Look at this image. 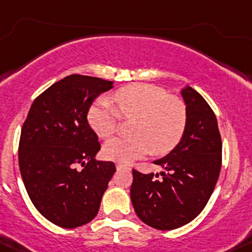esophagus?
Here are the masks:
<instances>
[{"instance_id":"34e87169","label":"esophagus","mask_w":252,"mask_h":252,"mask_svg":"<svg viewBox=\"0 0 252 252\" xmlns=\"http://www.w3.org/2000/svg\"><path fill=\"white\" fill-rule=\"evenodd\" d=\"M116 167H118V168H128V170H129L128 166L125 165V164H120V162H119V164H116Z\"/></svg>"}]
</instances>
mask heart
<instances>
[{"label":"heart","mask_w":252,"mask_h":252,"mask_svg":"<svg viewBox=\"0 0 252 252\" xmlns=\"http://www.w3.org/2000/svg\"><path fill=\"white\" fill-rule=\"evenodd\" d=\"M116 107L107 99L94 100L87 119L98 136L107 138L115 133L121 119H136L133 137H115L103 147L107 159L131 162L154 152L166 154L182 139L188 123V110L181 98L168 95L162 88L133 84L114 94Z\"/></svg>","instance_id":"1"}]
</instances>
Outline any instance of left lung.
I'll return each mask as SVG.
<instances>
[{
	"label": "left lung",
	"instance_id": "obj_1",
	"mask_svg": "<svg viewBox=\"0 0 252 252\" xmlns=\"http://www.w3.org/2000/svg\"><path fill=\"white\" fill-rule=\"evenodd\" d=\"M182 95L188 123L181 142L154 164L157 175L132 170L131 200L137 216L160 230L193 221L206 206L222 166V139L214 110L200 93L187 86Z\"/></svg>",
	"mask_w": 252,
	"mask_h": 252
}]
</instances>
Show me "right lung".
<instances>
[{"instance_id": "add662e5", "label": "right lung", "mask_w": 252, "mask_h": 252, "mask_svg": "<svg viewBox=\"0 0 252 252\" xmlns=\"http://www.w3.org/2000/svg\"><path fill=\"white\" fill-rule=\"evenodd\" d=\"M110 88L113 81L69 75L33 100L23 124L18 149L23 182L37 211L62 228L97 216L116 171L114 162L94 159L100 144L87 121L93 100Z\"/></svg>"}]
</instances>
